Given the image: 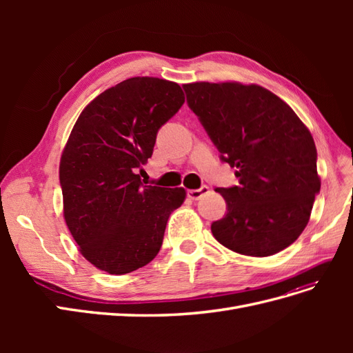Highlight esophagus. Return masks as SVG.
Listing matches in <instances>:
<instances>
[{
  "mask_svg": "<svg viewBox=\"0 0 353 353\" xmlns=\"http://www.w3.org/2000/svg\"><path fill=\"white\" fill-rule=\"evenodd\" d=\"M206 193H209V187L208 185H201L197 190H188L187 191V197L190 200H199L203 194H206Z\"/></svg>",
  "mask_w": 353,
  "mask_h": 353,
  "instance_id": "esophagus-1",
  "label": "esophagus"
}]
</instances>
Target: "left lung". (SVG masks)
Segmentation results:
<instances>
[{
  "label": "left lung",
  "instance_id": "left-lung-1",
  "mask_svg": "<svg viewBox=\"0 0 353 353\" xmlns=\"http://www.w3.org/2000/svg\"><path fill=\"white\" fill-rule=\"evenodd\" d=\"M222 162L237 168L239 185L216 188L227 213L210 230L222 245L245 256H271L297 240L321 188L316 147L290 105L259 85L185 83Z\"/></svg>",
  "mask_w": 353,
  "mask_h": 353
}]
</instances>
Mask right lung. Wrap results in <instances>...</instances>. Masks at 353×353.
I'll return each instance as SVG.
<instances>
[{
  "label": "right lung",
  "mask_w": 353,
  "mask_h": 353,
  "mask_svg": "<svg viewBox=\"0 0 353 353\" xmlns=\"http://www.w3.org/2000/svg\"><path fill=\"white\" fill-rule=\"evenodd\" d=\"M175 82L130 78L79 114L60 160L65 219L83 258L113 275L152 262L184 188L141 183L156 137L184 104Z\"/></svg>",
  "instance_id": "add662e5"
}]
</instances>
